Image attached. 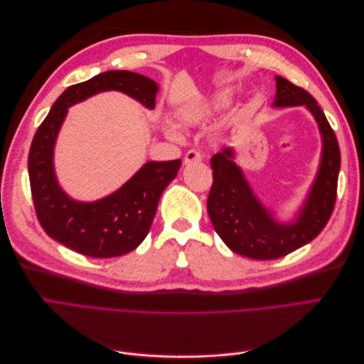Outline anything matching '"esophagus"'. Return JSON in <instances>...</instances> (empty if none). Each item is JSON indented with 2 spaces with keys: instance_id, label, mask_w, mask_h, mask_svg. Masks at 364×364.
Masks as SVG:
<instances>
[{
  "instance_id": "1",
  "label": "esophagus",
  "mask_w": 364,
  "mask_h": 364,
  "mask_svg": "<svg viewBox=\"0 0 364 364\" xmlns=\"http://www.w3.org/2000/svg\"><path fill=\"white\" fill-rule=\"evenodd\" d=\"M203 159V155L202 151L196 150V149H191L185 153V158H183V162L185 164H193V162H200Z\"/></svg>"
}]
</instances>
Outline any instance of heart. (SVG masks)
I'll return each instance as SVG.
<instances>
[{
  "label": "heart",
  "instance_id": "obj_1",
  "mask_svg": "<svg viewBox=\"0 0 364 364\" xmlns=\"http://www.w3.org/2000/svg\"><path fill=\"white\" fill-rule=\"evenodd\" d=\"M226 103V98H218V100L215 103H206V105H196V106H188L182 109V111L179 112V121L182 126H193V124H197L200 123V121H203L205 118H208L209 115H211V112L214 111V109L223 106ZM168 135L171 138L176 136L174 130L168 129Z\"/></svg>",
  "mask_w": 364,
  "mask_h": 364
}]
</instances>
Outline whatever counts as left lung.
<instances>
[{"label":"left lung","instance_id":"left-lung-1","mask_svg":"<svg viewBox=\"0 0 364 364\" xmlns=\"http://www.w3.org/2000/svg\"><path fill=\"white\" fill-rule=\"evenodd\" d=\"M274 80V106L304 105L314 115L322 134V162L299 217L294 223L281 225L252 193L243 171L232 161V149L211 158L214 181L206 203L209 218L230 250L252 259H277L310 243L326 226L337 197L340 149L333 127L310 92L281 75Z\"/></svg>","mask_w":364,"mask_h":364}]
</instances>
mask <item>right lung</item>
Here are the masks:
<instances>
[{
    "label": "right lung",
    "instance_id": "1",
    "mask_svg": "<svg viewBox=\"0 0 364 364\" xmlns=\"http://www.w3.org/2000/svg\"><path fill=\"white\" fill-rule=\"evenodd\" d=\"M121 91L149 109L158 85L132 71H106L65 90L38 127L28 153L33 205L46 232L68 249L92 258L121 257L149 234L162 191L176 178L181 159L147 162L114 194L92 203L75 202L58 185L53 147L68 107L102 91Z\"/></svg>",
    "mask_w": 364,
    "mask_h": 364
}]
</instances>
